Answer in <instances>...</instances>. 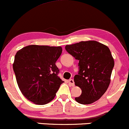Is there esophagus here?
Masks as SVG:
<instances>
[{"label":"esophagus","instance_id":"obj_1","mask_svg":"<svg viewBox=\"0 0 129 129\" xmlns=\"http://www.w3.org/2000/svg\"><path fill=\"white\" fill-rule=\"evenodd\" d=\"M68 83L70 84L71 86H72V87L74 86V80H73V79H70V80H69Z\"/></svg>","mask_w":129,"mask_h":129}]
</instances>
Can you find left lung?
<instances>
[{"label":"left lung","instance_id":"obj_1","mask_svg":"<svg viewBox=\"0 0 129 129\" xmlns=\"http://www.w3.org/2000/svg\"><path fill=\"white\" fill-rule=\"evenodd\" d=\"M66 51L78 59L79 71L74 76L76 86L82 90L75 100L79 103L88 105L103 96L108 88L114 61L109 48L95 41L66 45Z\"/></svg>","mask_w":129,"mask_h":129}]
</instances>
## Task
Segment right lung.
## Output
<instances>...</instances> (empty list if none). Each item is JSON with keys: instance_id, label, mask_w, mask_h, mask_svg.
<instances>
[{"instance_id": "obj_1", "label": "right lung", "mask_w": 129, "mask_h": 129, "mask_svg": "<svg viewBox=\"0 0 129 129\" xmlns=\"http://www.w3.org/2000/svg\"><path fill=\"white\" fill-rule=\"evenodd\" d=\"M61 53V47L37 45L16 52L13 64L16 82L22 94L33 103H49L63 83L55 64Z\"/></svg>"}]
</instances>
